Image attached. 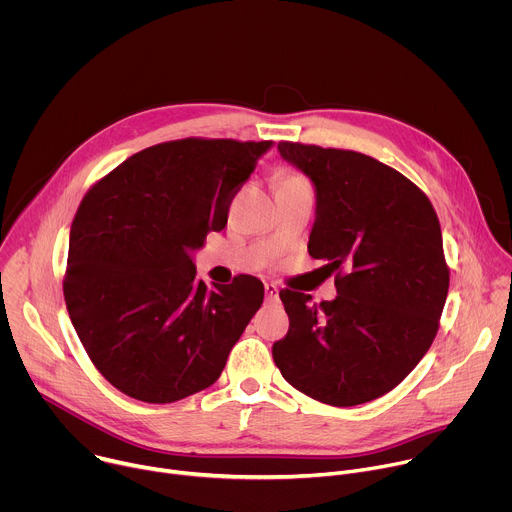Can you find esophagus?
<instances>
[{
    "label": "esophagus",
    "instance_id": "esophagus-1",
    "mask_svg": "<svg viewBox=\"0 0 512 512\" xmlns=\"http://www.w3.org/2000/svg\"><path fill=\"white\" fill-rule=\"evenodd\" d=\"M265 298L267 302H275L279 298V289L275 283H265Z\"/></svg>",
    "mask_w": 512,
    "mask_h": 512
}]
</instances>
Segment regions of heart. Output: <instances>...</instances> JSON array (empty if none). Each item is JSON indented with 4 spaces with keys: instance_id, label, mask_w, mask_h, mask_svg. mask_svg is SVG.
Instances as JSON below:
<instances>
[{
    "instance_id": "obj_1",
    "label": "heart",
    "mask_w": 512,
    "mask_h": 512,
    "mask_svg": "<svg viewBox=\"0 0 512 512\" xmlns=\"http://www.w3.org/2000/svg\"><path fill=\"white\" fill-rule=\"evenodd\" d=\"M279 186H310V182L294 170H283L279 174Z\"/></svg>"
}]
</instances>
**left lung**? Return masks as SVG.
I'll use <instances>...</instances> for the list:
<instances>
[{
  "mask_svg": "<svg viewBox=\"0 0 512 512\" xmlns=\"http://www.w3.org/2000/svg\"><path fill=\"white\" fill-rule=\"evenodd\" d=\"M277 150L316 186L308 253L326 261L338 296L316 306L281 289L289 330L273 360L316 401H373L417 367L440 328L450 287L440 221L421 188L371 156L298 141Z\"/></svg>",
  "mask_w": 512,
  "mask_h": 512,
  "instance_id": "obj_1",
  "label": "left lung"
}]
</instances>
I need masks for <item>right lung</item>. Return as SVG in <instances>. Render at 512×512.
Instances as JSON below:
<instances>
[{
  "mask_svg": "<svg viewBox=\"0 0 512 512\" xmlns=\"http://www.w3.org/2000/svg\"><path fill=\"white\" fill-rule=\"evenodd\" d=\"M271 141L186 137L133 154L75 214L62 281L68 316L97 371L145 403H174L221 377L263 304L239 275L208 287L190 251L223 231Z\"/></svg>",
  "mask_w": 512,
  "mask_h": 512,
  "instance_id": "obj_1",
  "label": "right lung"
}]
</instances>
